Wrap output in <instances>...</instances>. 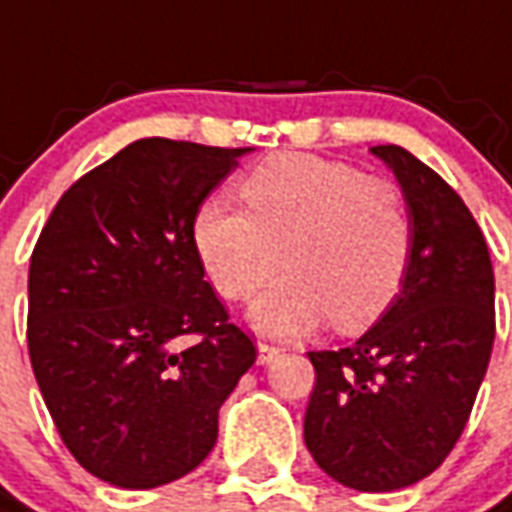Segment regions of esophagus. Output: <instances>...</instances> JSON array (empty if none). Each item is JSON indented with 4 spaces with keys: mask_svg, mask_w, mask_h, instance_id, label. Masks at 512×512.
<instances>
[{
    "mask_svg": "<svg viewBox=\"0 0 512 512\" xmlns=\"http://www.w3.org/2000/svg\"><path fill=\"white\" fill-rule=\"evenodd\" d=\"M279 354H282V348H279V345L257 343V365H268V362H274Z\"/></svg>",
    "mask_w": 512,
    "mask_h": 512,
    "instance_id": "obj_1",
    "label": "esophagus"
}]
</instances>
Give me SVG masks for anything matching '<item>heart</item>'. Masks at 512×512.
<instances>
[{
  "label": "heart",
  "mask_w": 512,
  "mask_h": 512,
  "mask_svg": "<svg viewBox=\"0 0 512 512\" xmlns=\"http://www.w3.org/2000/svg\"><path fill=\"white\" fill-rule=\"evenodd\" d=\"M238 189L249 211L202 202L191 238L230 301L252 299L288 266L252 307L257 329L301 334L332 318L340 332H359L389 310L414 255V216L397 183L348 161L277 153Z\"/></svg>",
  "instance_id": "1"
}]
</instances>
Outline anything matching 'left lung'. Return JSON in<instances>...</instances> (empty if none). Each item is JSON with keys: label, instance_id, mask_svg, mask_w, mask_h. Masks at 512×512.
Here are the masks:
<instances>
[{"label": "left lung", "instance_id": "left-lung-1", "mask_svg": "<svg viewBox=\"0 0 512 512\" xmlns=\"http://www.w3.org/2000/svg\"><path fill=\"white\" fill-rule=\"evenodd\" d=\"M414 216L406 282L381 321L315 367L304 441L356 491H397L436 472L461 439L496 334L494 268L480 224L439 172L376 145Z\"/></svg>", "mask_w": 512, "mask_h": 512}]
</instances>
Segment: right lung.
<instances>
[{
	"mask_svg": "<svg viewBox=\"0 0 512 512\" xmlns=\"http://www.w3.org/2000/svg\"><path fill=\"white\" fill-rule=\"evenodd\" d=\"M246 147L136 139L54 205L29 260L27 345L60 439L120 488L197 469L255 365L194 249L191 222Z\"/></svg>",
	"mask_w": 512,
	"mask_h": 512,
	"instance_id": "1",
	"label": "right lung"
}]
</instances>
